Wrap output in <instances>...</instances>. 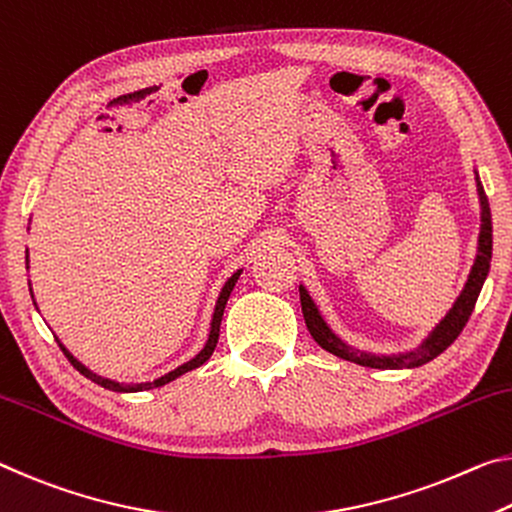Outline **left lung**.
<instances>
[{"mask_svg":"<svg viewBox=\"0 0 512 512\" xmlns=\"http://www.w3.org/2000/svg\"><path fill=\"white\" fill-rule=\"evenodd\" d=\"M476 191H478V200H481V234H478V255L474 259L472 273L465 282V289L460 291V296L449 314L437 323L433 328L431 335H428L424 342H421L419 348L408 353H399V355H373V353H364L358 351V348L348 346L342 342L335 332L328 328V323L323 321V316L319 312V307L314 305L312 296L307 294V289L300 285V307H303V316L307 323V330L314 337V342L321 348H326L328 353L337 355V358L362 364V367H371V369H412V367H421V364L431 362L437 355L444 353L453 342H456L462 328L467 326L469 316L474 312V305L478 300V294H481L483 282L490 273V259H492V214H490V202L488 196H485L483 184L478 180L476 173Z\"/></svg>","mask_w":512,"mask_h":512,"instance_id":"1","label":"left lung"}]
</instances>
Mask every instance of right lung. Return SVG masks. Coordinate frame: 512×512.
I'll return each mask as SVG.
<instances>
[{"label": "right lung", "mask_w": 512, "mask_h": 512, "mask_svg": "<svg viewBox=\"0 0 512 512\" xmlns=\"http://www.w3.org/2000/svg\"><path fill=\"white\" fill-rule=\"evenodd\" d=\"M27 269H29V250H27ZM239 275H241V269L232 275L230 280L225 282L223 285V289H221V296H218V300H216V307H214V316H212V328H209V339H207V344H205V348H202V351L196 355V358L193 360H189V362H184L182 367H177V369H173V371H168L166 376H161V378H157V380H152V383H116V380H109V378H102V376H97V373H93L91 369H86L84 364H81L75 355H72L66 346H63L61 342H59V346H61V351L66 353V358L72 362V367H75L79 373H84L86 378H91L93 383H97V385H102L104 389H111V392H145V389H152V387H161V385H166V383H170V380H175V378H180L182 373H186V371H191V369H198L200 364H205L209 358H212V353H214V348H216V342H218V332H221V319H223V310H225V305H227V298H230V294H232V289H234V285H237V280H239ZM31 298H34V294H31Z\"/></svg>", "instance_id": "1"}]
</instances>
